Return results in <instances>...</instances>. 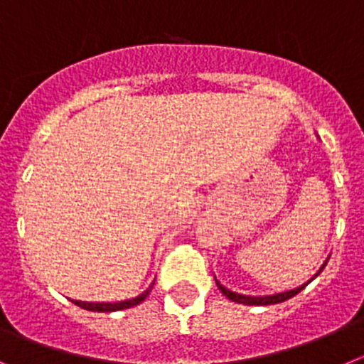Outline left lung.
I'll return each mask as SVG.
<instances>
[{"instance_id": "1", "label": "left lung", "mask_w": 364, "mask_h": 364, "mask_svg": "<svg viewBox=\"0 0 364 364\" xmlns=\"http://www.w3.org/2000/svg\"><path fill=\"white\" fill-rule=\"evenodd\" d=\"M325 267H326V261H325V264H323V267L319 268V272H323V268H325ZM319 272H317L316 276H319ZM316 276H314V277H316ZM314 277H312V279H314ZM312 279H310V281H312ZM310 281H309V283H310ZM309 283L301 284V287L294 288V290H288V292L274 294V296H264V297L241 296V294L230 292L228 288H225V287H223V284H219V283H218V287H219V290H221V292L225 294V296H227L230 301H235V303H243V304H257V306H259V304H276V303H283V301L290 299V297H294V296H296V294H299L301 290H303V288L306 287V284H309Z\"/></svg>"}]
</instances>
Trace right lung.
Returning <instances> with one entry per match:
<instances>
[{"instance_id": "add662e5", "label": "right lung", "mask_w": 364, "mask_h": 364, "mask_svg": "<svg viewBox=\"0 0 364 364\" xmlns=\"http://www.w3.org/2000/svg\"><path fill=\"white\" fill-rule=\"evenodd\" d=\"M150 290H152V284L146 288L141 296L134 297V299L121 301V303H81V301H72V303L77 304V306H81V309H85V310H90V312H116V310L130 309V306H136V304H139L141 301H145Z\"/></svg>"}]
</instances>
